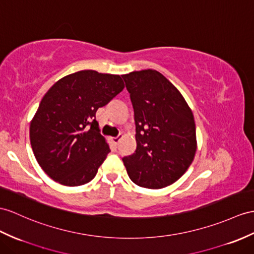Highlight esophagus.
<instances>
[{
	"instance_id": "obj_1",
	"label": "esophagus",
	"mask_w": 254,
	"mask_h": 254,
	"mask_svg": "<svg viewBox=\"0 0 254 254\" xmlns=\"http://www.w3.org/2000/svg\"><path fill=\"white\" fill-rule=\"evenodd\" d=\"M121 139H122V135H119V137H116V138H113L112 139V141H113V143L115 144V145H117L120 143V141H121Z\"/></svg>"
}]
</instances>
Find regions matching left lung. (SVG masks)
<instances>
[{"label":"left lung","instance_id":"obj_1","mask_svg":"<svg viewBox=\"0 0 254 254\" xmlns=\"http://www.w3.org/2000/svg\"><path fill=\"white\" fill-rule=\"evenodd\" d=\"M134 112L137 148L123 158L130 180L141 188L175 183L193 162L196 127L191 110L174 85L156 70L124 74Z\"/></svg>","mask_w":254,"mask_h":254}]
</instances>
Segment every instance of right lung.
Segmentation results:
<instances>
[{"instance_id": "obj_1", "label": "right lung", "mask_w": 254, "mask_h": 254, "mask_svg": "<svg viewBox=\"0 0 254 254\" xmlns=\"http://www.w3.org/2000/svg\"><path fill=\"white\" fill-rule=\"evenodd\" d=\"M125 87L120 75L83 70L55 83L30 124V142L41 168L66 187L90 182L110 153L96 112Z\"/></svg>"}]
</instances>
